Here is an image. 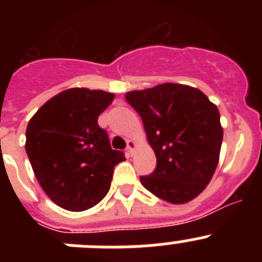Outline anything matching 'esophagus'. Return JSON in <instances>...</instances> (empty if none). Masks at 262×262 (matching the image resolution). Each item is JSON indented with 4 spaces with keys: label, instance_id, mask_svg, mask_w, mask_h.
I'll return each instance as SVG.
<instances>
[{
    "label": "esophagus",
    "instance_id": "34e87169",
    "mask_svg": "<svg viewBox=\"0 0 262 262\" xmlns=\"http://www.w3.org/2000/svg\"><path fill=\"white\" fill-rule=\"evenodd\" d=\"M135 147H136V143L134 142V140H128V142H127V154H128L129 156H133Z\"/></svg>",
    "mask_w": 262,
    "mask_h": 262
}]
</instances>
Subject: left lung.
<instances>
[{"mask_svg": "<svg viewBox=\"0 0 262 262\" xmlns=\"http://www.w3.org/2000/svg\"><path fill=\"white\" fill-rule=\"evenodd\" d=\"M126 99L157 159L154 173L140 177L143 186L173 205L194 200L219 163L223 128L216 106L200 89L173 82L133 90Z\"/></svg>", "mask_w": 262, "mask_h": 262, "instance_id": "left-lung-1", "label": "left lung"}]
</instances>
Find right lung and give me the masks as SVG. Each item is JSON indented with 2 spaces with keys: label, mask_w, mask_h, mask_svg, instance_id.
I'll return each instance as SVG.
<instances>
[{
  "label": "right lung",
  "mask_w": 262,
  "mask_h": 262,
  "mask_svg": "<svg viewBox=\"0 0 262 262\" xmlns=\"http://www.w3.org/2000/svg\"><path fill=\"white\" fill-rule=\"evenodd\" d=\"M114 94L72 88L48 99L30 119L26 154L41 189L68 211H84L99 203L110 189L113 172L123 161L99 114Z\"/></svg>",
  "instance_id": "add662e5"
}]
</instances>
